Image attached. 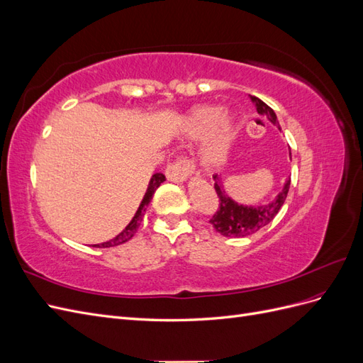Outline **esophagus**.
<instances>
[{
  "mask_svg": "<svg viewBox=\"0 0 363 363\" xmlns=\"http://www.w3.org/2000/svg\"><path fill=\"white\" fill-rule=\"evenodd\" d=\"M195 164L188 157H179L175 162L169 163L167 167V177L171 182H184L188 175L194 174Z\"/></svg>",
  "mask_w": 363,
  "mask_h": 363,
  "instance_id": "esophagus-1",
  "label": "esophagus"
}]
</instances>
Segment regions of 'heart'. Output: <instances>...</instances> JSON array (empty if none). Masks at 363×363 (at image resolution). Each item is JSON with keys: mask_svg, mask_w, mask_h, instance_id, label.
<instances>
[{"mask_svg": "<svg viewBox=\"0 0 363 363\" xmlns=\"http://www.w3.org/2000/svg\"><path fill=\"white\" fill-rule=\"evenodd\" d=\"M184 131L191 139H206L203 147V162L215 168L225 159L236 135L235 116L216 106H201L184 119Z\"/></svg>", "mask_w": 363, "mask_h": 363, "instance_id": "heart-1", "label": "heart"}]
</instances>
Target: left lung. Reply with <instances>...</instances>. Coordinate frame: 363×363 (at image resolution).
Returning a JSON list of instances; mask_svg holds the SVG:
<instances>
[{"label": "left lung", "instance_id": "8db88e82", "mask_svg": "<svg viewBox=\"0 0 363 363\" xmlns=\"http://www.w3.org/2000/svg\"><path fill=\"white\" fill-rule=\"evenodd\" d=\"M251 101L256 104V111L259 115H265L274 125H277L279 130H281L276 113H274V111L268 104L259 100L257 96H251ZM213 180H215V191L219 199V206H218V211L215 212V215L211 218V221L208 223L213 225V228L218 233H221L223 236H227V238H245L259 232V230L265 225H268L272 219L276 218L284 200H286L288 192H289V184H291V179H288L283 186L281 192L271 203L265 206H244V204L236 203L225 194L221 177L213 175Z\"/></svg>", "mask_w": 363, "mask_h": 363}]
</instances>
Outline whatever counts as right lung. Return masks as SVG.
Here are the masks:
<instances>
[{
    "label": "right lung",
    "mask_w": 363,
    "mask_h": 363,
    "mask_svg": "<svg viewBox=\"0 0 363 363\" xmlns=\"http://www.w3.org/2000/svg\"><path fill=\"white\" fill-rule=\"evenodd\" d=\"M163 182H164V175H163L162 172H156L155 175H152L150 183H148V189H147V192H145V195H144V199H142V201H140V204H139V207H138V211H136L133 219H131V221L128 223V225H127V227L123 230V232H121L116 238H113V239H111V240H107V242H103V244H96V245H94V247H96V248L116 247V245H121V244L127 242V240H130L131 238H133L135 233L138 232L139 225H140L142 218H144V215H145L147 206L150 204V201H151V199H152V194L156 192V189L159 188V186H160Z\"/></svg>",
    "instance_id": "add662e5"
}]
</instances>
